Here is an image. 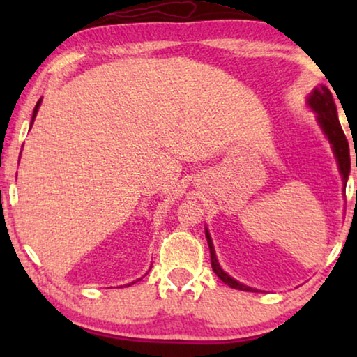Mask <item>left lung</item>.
Wrapping results in <instances>:
<instances>
[{"mask_svg": "<svg viewBox=\"0 0 357 357\" xmlns=\"http://www.w3.org/2000/svg\"><path fill=\"white\" fill-rule=\"evenodd\" d=\"M309 105L317 112L319 115V123L321 126V130L325 131L326 138L331 144H333V151L336 155V160H338L340 165V172L343 175V182L346 185V180H348L349 175V169H351V160H349V144L348 139L343 133V128H341L340 121H338V115H336V105L333 100V96L328 87L321 86L317 87V89L312 92L309 97ZM357 165V164H356ZM206 238H208V245H209V253H211V266L216 275L221 278L222 282H226L227 286L234 287V289H241V291H253L252 287L243 286L241 282L232 280L227 273H224L219 266V263L216 260V253H214V247L211 242V237H209V232L206 231Z\"/></svg>", "mask_w": 357, "mask_h": 357, "instance_id": "left-lung-1", "label": "left lung"}]
</instances>
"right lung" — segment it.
Returning <instances> with one entry per match:
<instances>
[{"label": "right lung", "instance_id": "1", "mask_svg": "<svg viewBox=\"0 0 357 357\" xmlns=\"http://www.w3.org/2000/svg\"><path fill=\"white\" fill-rule=\"evenodd\" d=\"M38 105H40V100L37 102V105H36V109H33V114H32V123H33V119H36V115H37V110H38ZM32 126V125H31ZM131 284H133V282H131Z\"/></svg>", "mask_w": 357, "mask_h": 357}]
</instances>
